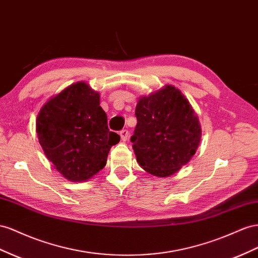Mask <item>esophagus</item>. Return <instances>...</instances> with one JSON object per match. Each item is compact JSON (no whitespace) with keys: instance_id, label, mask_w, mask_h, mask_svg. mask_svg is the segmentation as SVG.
<instances>
[{"instance_id":"1","label":"esophagus","mask_w":258,"mask_h":258,"mask_svg":"<svg viewBox=\"0 0 258 258\" xmlns=\"http://www.w3.org/2000/svg\"><path fill=\"white\" fill-rule=\"evenodd\" d=\"M119 136H120V138H121V141H127V139H128V137H129V132H128V130H126V129H123V130H121L120 132H119Z\"/></svg>"}]
</instances>
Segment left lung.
<instances>
[{"label": "left lung", "instance_id": "1", "mask_svg": "<svg viewBox=\"0 0 258 258\" xmlns=\"http://www.w3.org/2000/svg\"><path fill=\"white\" fill-rule=\"evenodd\" d=\"M137 126L131 137L137 162L156 177H168L191 161L202 129L191 104L173 86L142 96L136 107Z\"/></svg>", "mask_w": 258, "mask_h": 258}]
</instances>
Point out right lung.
<instances>
[{"label": "right lung", "instance_id": "1", "mask_svg": "<svg viewBox=\"0 0 258 258\" xmlns=\"http://www.w3.org/2000/svg\"><path fill=\"white\" fill-rule=\"evenodd\" d=\"M37 134L47 159L67 180L81 182L106 165L120 137L107 126L100 94L80 81L48 100L37 117Z\"/></svg>", "mask_w": 258, "mask_h": 258}]
</instances>
